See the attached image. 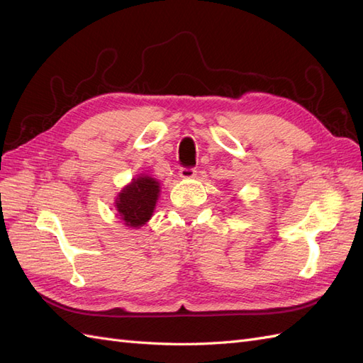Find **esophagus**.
Segmentation results:
<instances>
[{"mask_svg":"<svg viewBox=\"0 0 363 363\" xmlns=\"http://www.w3.org/2000/svg\"><path fill=\"white\" fill-rule=\"evenodd\" d=\"M179 176L182 179H191L196 176V169H193V167H181Z\"/></svg>","mask_w":363,"mask_h":363,"instance_id":"esophagus-1","label":"esophagus"}]
</instances>
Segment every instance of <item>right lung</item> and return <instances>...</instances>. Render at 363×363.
Listing matches in <instances>:
<instances>
[{
	"label": "right lung",
	"mask_w": 363,
	"mask_h": 363,
	"mask_svg": "<svg viewBox=\"0 0 363 363\" xmlns=\"http://www.w3.org/2000/svg\"><path fill=\"white\" fill-rule=\"evenodd\" d=\"M160 182L150 176H141L119 193L116 199V210L127 227H141L152 218Z\"/></svg>",
	"instance_id": "right-lung-1"
}]
</instances>
